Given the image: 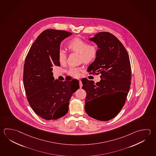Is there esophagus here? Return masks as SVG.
<instances>
[{"label":"esophagus","instance_id":"esophagus-1","mask_svg":"<svg viewBox=\"0 0 156 156\" xmlns=\"http://www.w3.org/2000/svg\"><path fill=\"white\" fill-rule=\"evenodd\" d=\"M83 84H82V81L81 80H80V88H81L82 87Z\"/></svg>","mask_w":156,"mask_h":156}]
</instances>
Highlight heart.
Instances as JSON below:
<instances>
[{
	"instance_id": "1",
	"label": "heart",
	"mask_w": 156,
	"mask_h": 156,
	"mask_svg": "<svg viewBox=\"0 0 156 156\" xmlns=\"http://www.w3.org/2000/svg\"><path fill=\"white\" fill-rule=\"evenodd\" d=\"M68 49L72 52L80 53V58L85 63H89L93 61L96 58L98 54L97 47L93 44H89L87 41L78 37L72 39L68 42L67 44ZM59 62L61 64L66 62L67 55L63 49H59L57 53ZM80 68L71 67L68 73L74 77H78L80 75Z\"/></svg>"
}]
</instances>
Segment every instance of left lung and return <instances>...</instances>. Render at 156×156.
Segmentation results:
<instances>
[{"mask_svg": "<svg viewBox=\"0 0 156 156\" xmlns=\"http://www.w3.org/2000/svg\"><path fill=\"white\" fill-rule=\"evenodd\" d=\"M89 40L97 44L99 49L88 72L101 74V80L97 83L87 78L82 80V89L87 93L85 112L98 120H110L120 112L129 91L131 80L129 56L123 44L111 33L100 32ZM108 94L115 95L118 103L109 109H101L97 99Z\"/></svg>", "mask_w": 156, "mask_h": 156, "instance_id": "8db88e82", "label": "left lung"}]
</instances>
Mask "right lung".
<instances>
[{
  "mask_svg": "<svg viewBox=\"0 0 156 156\" xmlns=\"http://www.w3.org/2000/svg\"><path fill=\"white\" fill-rule=\"evenodd\" d=\"M71 35L64 30H44L25 58L23 82L27 99L36 114L47 120L65 116L72 94L80 88L78 80H55L52 72L53 67L60 66L57 53L61 42Z\"/></svg>",
  "mask_w": 156,
  "mask_h": 156,
  "instance_id": "right-lung-1",
  "label": "right lung"
}]
</instances>
